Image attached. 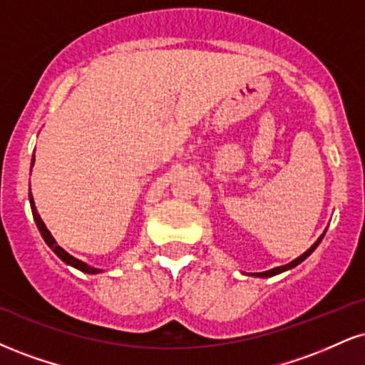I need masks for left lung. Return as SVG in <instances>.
I'll return each mask as SVG.
<instances>
[{
    "label": "left lung",
    "instance_id": "1",
    "mask_svg": "<svg viewBox=\"0 0 365 365\" xmlns=\"http://www.w3.org/2000/svg\"><path fill=\"white\" fill-rule=\"evenodd\" d=\"M327 232V231H324ZM323 236L324 235H322L319 236L318 240H316V243L313 245V247H311L308 252H304L301 255V257H297L296 260H292L291 263H287V265H282V267H275V269H272V270H267V272H260V274H250V275H255V277H272V275H277V274H280V272H285V270H289V269H292V267H296V265H299V263L302 262V260H306V258L309 257L311 253L314 252L316 250V247H318L319 243H322V240H323Z\"/></svg>",
    "mask_w": 365,
    "mask_h": 365
}]
</instances>
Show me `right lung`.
I'll return each mask as SVG.
<instances>
[{"mask_svg":"<svg viewBox=\"0 0 365 365\" xmlns=\"http://www.w3.org/2000/svg\"><path fill=\"white\" fill-rule=\"evenodd\" d=\"M34 160H35V156H34ZM34 160H32V166H34ZM29 200H30V207H32L34 221H35V225H37L38 231H41V235H42L43 241H46V243H47V247H49V248L52 250V252H54V253L57 255V257L61 258V260H63L64 263H68V265L74 267V269H78V270L85 272V274H100V272H102V270H100V269H95V267H90V265H88V263H85V262L78 260V258L71 257V255H69L68 252H64V250L61 248L59 245L56 243V240L52 238L51 231L47 230L46 225H43V221L41 219V216H38L37 209H35V204H34V197H32V194H29Z\"/></svg>","mask_w":365,"mask_h":365,"instance_id":"1","label":"right lung"}]
</instances>
